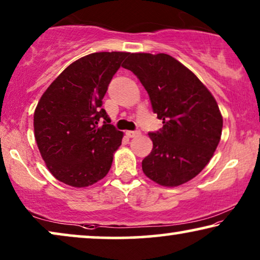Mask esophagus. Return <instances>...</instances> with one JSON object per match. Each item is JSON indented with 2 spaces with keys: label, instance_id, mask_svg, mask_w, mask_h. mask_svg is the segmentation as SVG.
<instances>
[{
  "label": "esophagus",
  "instance_id": "34e87169",
  "mask_svg": "<svg viewBox=\"0 0 260 260\" xmlns=\"http://www.w3.org/2000/svg\"><path fill=\"white\" fill-rule=\"evenodd\" d=\"M140 135H141V133L138 130H136V131H126V136L130 137V138L137 137V136H140Z\"/></svg>",
  "mask_w": 260,
  "mask_h": 260
}]
</instances>
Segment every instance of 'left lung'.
Masks as SVG:
<instances>
[{
  "label": "left lung",
  "mask_w": 260,
  "mask_h": 260,
  "mask_svg": "<svg viewBox=\"0 0 260 260\" xmlns=\"http://www.w3.org/2000/svg\"><path fill=\"white\" fill-rule=\"evenodd\" d=\"M123 67L136 74L163 120L149 134L152 150L143 161L145 176L177 187L194 179L211 161L222 131L218 103L183 63L165 53H131Z\"/></svg>",
  "instance_id": "1"
}]
</instances>
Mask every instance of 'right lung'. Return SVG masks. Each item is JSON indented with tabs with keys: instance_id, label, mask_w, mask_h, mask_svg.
Here are the masks:
<instances>
[{
	"instance_id": "right-lung-1",
	"label": "right lung",
	"mask_w": 260,
	"mask_h": 260,
	"mask_svg": "<svg viewBox=\"0 0 260 260\" xmlns=\"http://www.w3.org/2000/svg\"><path fill=\"white\" fill-rule=\"evenodd\" d=\"M127 52H98L67 66L41 95L34 136L49 172L60 182L88 187L104 179L124 134L111 125L103 98ZM106 120L102 127L99 119Z\"/></svg>"
}]
</instances>
